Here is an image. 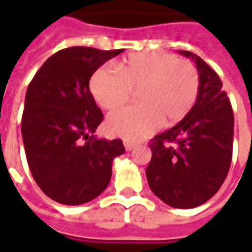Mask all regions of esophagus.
I'll use <instances>...</instances> for the list:
<instances>
[{"label":"esophagus","mask_w":252,"mask_h":252,"mask_svg":"<svg viewBox=\"0 0 252 252\" xmlns=\"http://www.w3.org/2000/svg\"><path fill=\"white\" fill-rule=\"evenodd\" d=\"M124 147H126V151H131V150H133V148H135V143L124 142Z\"/></svg>","instance_id":"34e87169"}]
</instances>
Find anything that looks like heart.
<instances>
[{
	"label": "heart",
	"mask_w": 252,
	"mask_h": 252,
	"mask_svg": "<svg viewBox=\"0 0 252 252\" xmlns=\"http://www.w3.org/2000/svg\"><path fill=\"white\" fill-rule=\"evenodd\" d=\"M131 89L137 90L136 106L110 113L109 135L139 142L164 124L181 121L194 106L200 77L193 63L167 52H137L117 62V71L102 67L90 79V93L102 109L126 104Z\"/></svg>",
	"instance_id": "heart-1"
}]
</instances>
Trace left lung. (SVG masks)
Masks as SVG:
<instances>
[{
	"label": "left lung",
	"mask_w": 252,
	"mask_h": 252,
	"mask_svg": "<svg viewBox=\"0 0 252 252\" xmlns=\"http://www.w3.org/2000/svg\"><path fill=\"white\" fill-rule=\"evenodd\" d=\"M178 52L194 62L200 77L198 97L186 117L154 137L146 175L150 189L164 204L189 209L216 194L227 178L233 112L215 70L193 52Z\"/></svg>",
	"instance_id": "left-lung-1"
}]
</instances>
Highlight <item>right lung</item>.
<instances>
[{
	"label": "right lung",
	"mask_w": 252,
	"mask_h": 252,
	"mask_svg": "<svg viewBox=\"0 0 252 252\" xmlns=\"http://www.w3.org/2000/svg\"><path fill=\"white\" fill-rule=\"evenodd\" d=\"M123 50L70 47L54 54L31 81L21 133L31 173L44 194L63 205L98 197L112 163L126 148L120 139H97L104 119L89 89L94 71Z\"/></svg>",
	"instance_id": "right-lung-1"
}]
</instances>
